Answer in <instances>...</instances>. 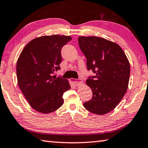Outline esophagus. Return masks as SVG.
Returning a JSON list of instances; mask_svg holds the SVG:
<instances>
[{
	"mask_svg": "<svg viewBox=\"0 0 148 148\" xmlns=\"http://www.w3.org/2000/svg\"><path fill=\"white\" fill-rule=\"evenodd\" d=\"M71 82L74 85V86H79L80 84H81L83 83V81H82V79H71Z\"/></svg>",
	"mask_w": 148,
	"mask_h": 148,
	"instance_id": "esophagus-1",
	"label": "esophagus"
}]
</instances>
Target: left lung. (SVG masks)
Wrapping results in <instances>:
<instances>
[{
	"instance_id": "1",
	"label": "left lung",
	"mask_w": 148,
	"mask_h": 148,
	"mask_svg": "<svg viewBox=\"0 0 148 148\" xmlns=\"http://www.w3.org/2000/svg\"><path fill=\"white\" fill-rule=\"evenodd\" d=\"M79 47L86 57L87 69L95 76L86 84L92 90V98L83 105L90 112L103 115L112 110L127 92L130 64L117 43L96 36H81Z\"/></svg>"
}]
</instances>
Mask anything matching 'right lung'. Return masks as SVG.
<instances>
[{"label":"right lung","instance_id":"1","mask_svg":"<svg viewBox=\"0 0 148 148\" xmlns=\"http://www.w3.org/2000/svg\"><path fill=\"white\" fill-rule=\"evenodd\" d=\"M69 36L36 38L23 49L17 62V82L30 107L47 114L63 105V94L71 88L67 79L53 75L60 69L61 50L71 40Z\"/></svg>","mask_w":148,"mask_h":148}]
</instances>
